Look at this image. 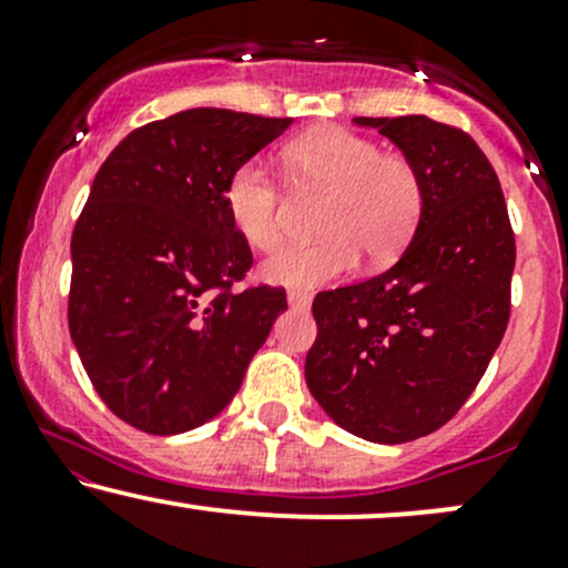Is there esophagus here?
Listing matches in <instances>:
<instances>
[{"instance_id":"34e87169","label":"esophagus","mask_w":568,"mask_h":568,"mask_svg":"<svg viewBox=\"0 0 568 568\" xmlns=\"http://www.w3.org/2000/svg\"><path fill=\"white\" fill-rule=\"evenodd\" d=\"M312 302L310 293H302V291H288V304L293 306V310H306Z\"/></svg>"}]
</instances>
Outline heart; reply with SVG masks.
I'll list each match as a JSON object with an SVG mask.
<instances>
[{
    "mask_svg": "<svg viewBox=\"0 0 568 568\" xmlns=\"http://www.w3.org/2000/svg\"><path fill=\"white\" fill-rule=\"evenodd\" d=\"M283 168L296 192L325 194L317 216L323 240L280 247L262 264L272 285L312 291L355 270L361 251L384 264L403 251L419 224L425 186L400 154H382L374 141L344 128H315L283 149ZM224 207L234 232L270 251L283 234V197L258 162L226 179Z\"/></svg>",
    "mask_w": 568,
    "mask_h": 568,
    "instance_id": "heart-1",
    "label": "heart"
}]
</instances>
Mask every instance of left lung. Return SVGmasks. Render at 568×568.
<instances>
[{
	"mask_svg": "<svg viewBox=\"0 0 568 568\" xmlns=\"http://www.w3.org/2000/svg\"><path fill=\"white\" fill-rule=\"evenodd\" d=\"M419 171V224L382 275L317 293L312 397L371 443L435 433L473 395L510 321L515 237L491 162L470 135L410 116H355Z\"/></svg>",
	"mask_w": 568,
	"mask_h": 568,
	"instance_id": "1",
	"label": "left lung"
}]
</instances>
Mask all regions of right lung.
Masks as SVG:
<instances>
[{
  "mask_svg": "<svg viewBox=\"0 0 568 568\" xmlns=\"http://www.w3.org/2000/svg\"><path fill=\"white\" fill-rule=\"evenodd\" d=\"M291 120L186 109L109 154L71 234L69 331L95 393L130 427L179 435L232 403L288 310L283 288L232 285L251 247L226 179Z\"/></svg>",
  "mask_w": 568,
  "mask_h": 568,
  "instance_id": "1",
  "label": "right lung"
}]
</instances>
